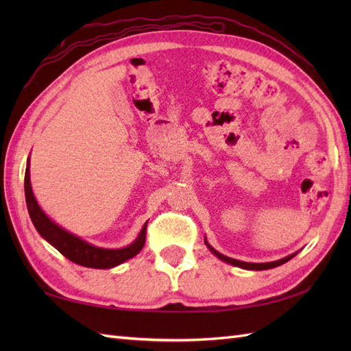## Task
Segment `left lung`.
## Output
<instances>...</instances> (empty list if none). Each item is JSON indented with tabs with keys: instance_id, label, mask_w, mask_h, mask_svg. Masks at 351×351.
<instances>
[{
	"instance_id": "obj_1",
	"label": "left lung",
	"mask_w": 351,
	"mask_h": 351,
	"mask_svg": "<svg viewBox=\"0 0 351 351\" xmlns=\"http://www.w3.org/2000/svg\"><path fill=\"white\" fill-rule=\"evenodd\" d=\"M205 243H206V241H205ZM206 245L211 249V252L214 253V255L217 256V258H220L221 261H225V263L237 265V267L247 268V270H268V268H274V267H278V265L285 264V263H288V261H289L291 258L295 256V255H291V256H287V258H283V259L274 261V263H267V264H253V263H243V261H237V259H232V258H228V256H225V255H221V253H219L215 249H213L211 245L208 244V243H206Z\"/></svg>"
}]
</instances>
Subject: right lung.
Segmentation results:
<instances>
[{"label":"right lung","instance_id":"add662e5","mask_svg":"<svg viewBox=\"0 0 351 351\" xmlns=\"http://www.w3.org/2000/svg\"><path fill=\"white\" fill-rule=\"evenodd\" d=\"M24 187H25V200H27L28 214L29 217H32V221L34 228L37 229V232H39L49 244L54 245V247L60 252L63 256L72 261V263L83 267H90V268H111L125 263L126 259H131L132 256H136L137 253L143 249V245L146 243L147 223L143 226V229H141L137 240L131 245H128V247L114 249V250L95 247V245L83 241L81 238L69 234L68 230L57 226L56 223L51 219H48V215L40 210V206L37 205L34 199L32 184H29L28 164L25 169Z\"/></svg>","mask_w":351,"mask_h":351}]
</instances>
